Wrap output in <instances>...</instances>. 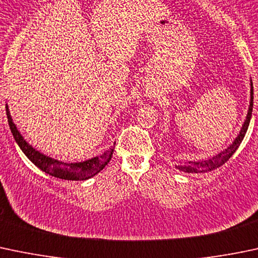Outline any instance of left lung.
I'll use <instances>...</instances> for the list:
<instances>
[{"instance_id":"1","label":"left lung","mask_w":258,"mask_h":258,"mask_svg":"<svg viewBox=\"0 0 258 258\" xmlns=\"http://www.w3.org/2000/svg\"><path fill=\"white\" fill-rule=\"evenodd\" d=\"M252 107H253V87H252L251 82V100H249V108L247 116H246V120L243 123L242 128H241L240 134L238 137L233 140L232 144L230 145L227 149H225L224 151L219 153L217 155L212 156V158L208 159V160H201V161H188L186 164H177L175 165V168L181 170L184 172H188V174H203V172H209L212 171V170L220 168L221 165H224L225 163L233 155L236 150H237L240 144L242 143L243 138H245L246 132H247L249 120H251L252 115Z\"/></svg>"}]
</instances>
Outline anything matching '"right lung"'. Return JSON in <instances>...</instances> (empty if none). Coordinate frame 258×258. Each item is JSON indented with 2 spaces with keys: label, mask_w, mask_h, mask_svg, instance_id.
Wrapping results in <instances>:
<instances>
[{
  "label": "right lung",
  "mask_w": 258,
  "mask_h": 258,
  "mask_svg": "<svg viewBox=\"0 0 258 258\" xmlns=\"http://www.w3.org/2000/svg\"><path fill=\"white\" fill-rule=\"evenodd\" d=\"M6 114L7 119H9V125L11 132H12L13 138H15L16 143L21 150L26 154L28 159L37 166L42 170V171L47 172V174L52 175L54 177H59V179L64 180H87L89 177L97 175L100 170L105 168L108 163L110 161L111 156H113L114 147H111L109 150L105 151L103 155L95 156V158L89 159V160L81 161V163H63V161H58L55 159L49 158V156L43 155L36 149H33L23 139L21 133L18 132L16 125L13 124L12 118L9 110V107L6 105Z\"/></svg>",
  "instance_id": "add662e5"
}]
</instances>
